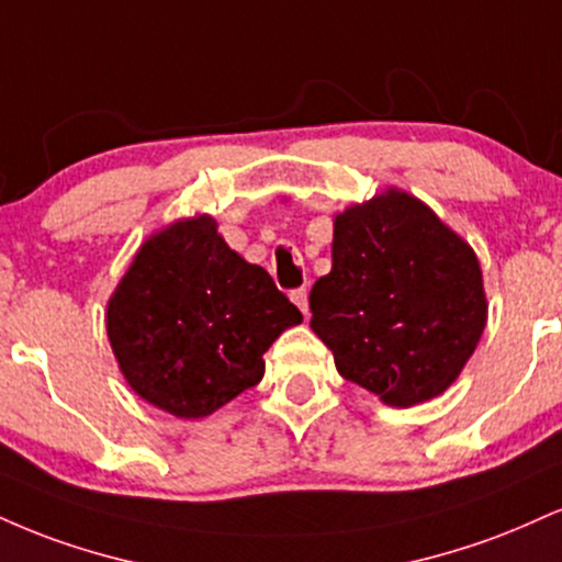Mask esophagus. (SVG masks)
Instances as JSON below:
<instances>
[{
  "label": "esophagus",
  "instance_id": "obj_1",
  "mask_svg": "<svg viewBox=\"0 0 562 562\" xmlns=\"http://www.w3.org/2000/svg\"><path fill=\"white\" fill-rule=\"evenodd\" d=\"M290 301H293L295 306L301 308V314L306 316V319H308V290H306V288L293 290V293H290Z\"/></svg>",
  "mask_w": 562,
  "mask_h": 562
}]
</instances>
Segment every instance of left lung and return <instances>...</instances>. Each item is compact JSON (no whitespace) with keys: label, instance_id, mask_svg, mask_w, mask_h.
<instances>
[{"label":"left lung","instance_id":"obj_1","mask_svg":"<svg viewBox=\"0 0 562 562\" xmlns=\"http://www.w3.org/2000/svg\"><path fill=\"white\" fill-rule=\"evenodd\" d=\"M308 301L340 376L392 408L442 395L486 327L474 248L401 188L335 214L333 272Z\"/></svg>","mask_w":562,"mask_h":562}]
</instances>
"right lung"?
I'll return each instance as SVG.
<instances>
[{
	"label": "right lung",
	"instance_id": "1",
	"mask_svg": "<svg viewBox=\"0 0 562 562\" xmlns=\"http://www.w3.org/2000/svg\"><path fill=\"white\" fill-rule=\"evenodd\" d=\"M301 322L209 214L148 235L106 301V337L127 387L178 418H204L259 384L263 353Z\"/></svg>",
	"mask_w": 562,
	"mask_h": 562
}]
</instances>
